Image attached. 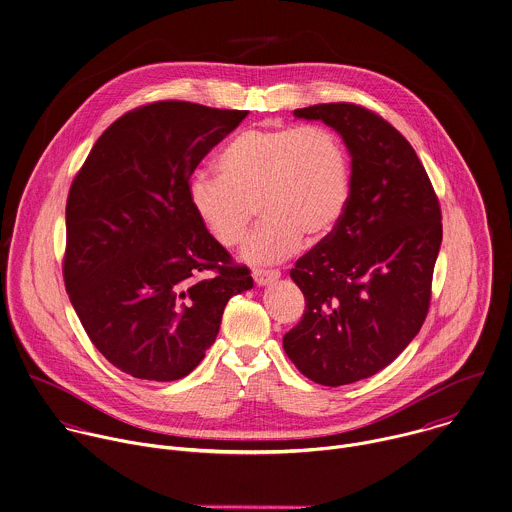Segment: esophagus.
Listing matches in <instances>:
<instances>
[{
  "instance_id": "34e87169",
  "label": "esophagus",
  "mask_w": 512,
  "mask_h": 512,
  "mask_svg": "<svg viewBox=\"0 0 512 512\" xmlns=\"http://www.w3.org/2000/svg\"><path fill=\"white\" fill-rule=\"evenodd\" d=\"M281 277L279 271H273V269H253V279L259 287H265V285H271L275 283L277 279Z\"/></svg>"
}]
</instances>
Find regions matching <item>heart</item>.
I'll use <instances>...</instances> for the list:
<instances>
[{"instance_id":"b5f03b06","label":"heart","mask_w":512,"mask_h":512,"mask_svg":"<svg viewBox=\"0 0 512 512\" xmlns=\"http://www.w3.org/2000/svg\"><path fill=\"white\" fill-rule=\"evenodd\" d=\"M217 170L192 174L190 205L223 247L243 239L257 205L263 221L241 251L249 263L285 261L305 235L326 237L350 200L348 152L322 126L243 130L221 150Z\"/></svg>"}]
</instances>
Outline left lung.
Here are the masks:
<instances>
[{
    "label": "left lung",
    "mask_w": 512,
    "mask_h": 512,
    "mask_svg": "<svg viewBox=\"0 0 512 512\" xmlns=\"http://www.w3.org/2000/svg\"><path fill=\"white\" fill-rule=\"evenodd\" d=\"M295 118L334 128L352 158L338 225L303 255L291 279L305 295L283 348L320 386H344L392 364L419 332L441 247V209L408 140L358 104H314Z\"/></svg>",
    "instance_id": "left-lung-1"
}]
</instances>
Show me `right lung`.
Here are the masks:
<instances>
[{
    "instance_id": "right-lung-1",
    "label": "right lung",
    "mask_w": 512,
    "mask_h": 512,
    "mask_svg": "<svg viewBox=\"0 0 512 512\" xmlns=\"http://www.w3.org/2000/svg\"><path fill=\"white\" fill-rule=\"evenodd\" d=\"M247 114L184 101L140 106L104 130L71 186L65 287L91 342L132 378L188 376L215 342L227 301L253 289L249 269L231 263L188 198L205 154Z\"/></svg>"
}]
</instances>
